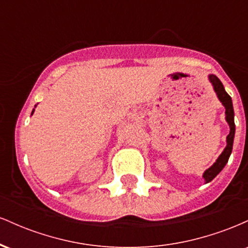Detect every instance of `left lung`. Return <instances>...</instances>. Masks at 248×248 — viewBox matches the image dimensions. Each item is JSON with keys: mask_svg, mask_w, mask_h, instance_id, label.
I'll use <instances>...</instances> for the list:
<instances>
[{"mask_svg": "<svg viewBox=\"0 0 248 248\" xmlns=\"http://www.w3.org/2000/svg\"><path fill=\"white\" fill-rule=\"evenodd\" d=\"M209 80L212 84L213 90H215L216 94H217L218 99L220 100L223 106L225 107V119H226L227 124L230 126V134L226 138V147H225L224 152L220 154V156L217 158V161L213 163L209 169L205 170V172L203 173V177L205 179V183L211 182L219 172L223 170V168L226 166L227 161H229L230 155L232 153L233 148V140H234V133H235V124H234V110H233V105H232V99L231 96L226 93L225 88L221 84V81L216 77L215 75L209 76Z\"/></svg>", "mask_w": 248, "mask_h": 248, "instance_id": "obj_1", "label": "left lung"}]
</instances>
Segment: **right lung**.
I'll return each mask as SVG.
<instances>
[{"instance_id":"obj_1","label":"right lung","mask_w":248,"mask_h":248,"mask_svg":"<svg viewBox=\"0 0 248 248\" xmlns=\"http://www.w3.org/2000/svg\"><path fill=\"white\" fill-rule=\"evenodd\" d=\"M33 110H35V109H33ZM33 110H32V113H31V114H33Z\"/></svg>"}]
</instances>
